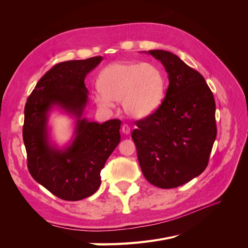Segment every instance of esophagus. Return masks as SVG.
<instances>
[{"label": "esophagus", "mask_w": 248, "mask_h": 248, "mask_svg": "<svg viewBox=\"0 0 248 248\" xmlns=\"http://www.w3.org/2000/svg\"><path fill=\"white\" fill-rule=\"evenodd\" d=\"M122 132L124 133V134H129L130 133V127L127 125V124H124L123 126H122Z\"/></svg>", "instance_id": "obj_1"}]
</instances>
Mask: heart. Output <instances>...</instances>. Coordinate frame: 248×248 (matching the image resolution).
Returning a JSON list of instances; mask_svg holds the SVG:
<instances>
[{
	"mask_svg": "<svg viewBox=\"0 0 248 248\" xmlns=\"http://www.w3.org/2000/svg\"><path fill=\"white\" fill-rule=\"evenodd\" d=\"M100 91L94 100L101 108H111L114 101H122L127 115L145 118L159 108L166 93V78L154 63L119 61L102 70Z\"/></svg>",
	"mask_w": 248,
	"mask_h": 248,
	"instance_id": "heart-1",
	"label": "heart"
}]
</instances>
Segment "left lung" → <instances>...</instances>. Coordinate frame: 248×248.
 I'll return each mask as SVG.
<instances>
[{
    "mask_svg": "<svg viewBox=\"0 0 248 248\" xmlns=\"http://www.w3.org/2000/svg\"><path fill=\"white\" fill-rule=\"evenodd\" d=\"M142 52L161 62L170 84L159 108L136 122L131 138L145 178L159 188H175L208 166L217 132L214 97L202 74L178 56Z\"/></svg>",
    "mask_w": 248,
    "mask_h": 248,
    "instance_id": "8db88e82",
    "label": "left lung"
}]
</instances>
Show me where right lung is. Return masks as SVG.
<instances>
[{"label": "right lung", "mask_w": 248, "mask_h": 248, "mask_svg": "<svg viewBox=\"0 0 248 248\" xmlns=\"http://www.w3.org/2000/svg\"><path fill=\"white\" fill-rule=\"evenodd\" d=\"M102 60L93 57L55 65L37 82L25 107L22 139L30 174L65 201H79L97 191L100 171L121 140L120 120L99 124L84 117L89 94L85 78ZM54 109L76 120L74 136L62 148L50 137L48 121Z\"/></svg>", "instance_id": "obj_1"}]
</instances>
